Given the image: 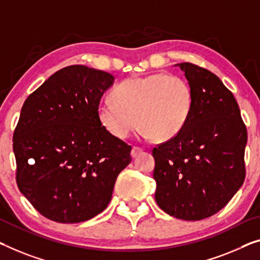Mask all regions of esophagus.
Wrapping results in <instances>:
<instances>
[{
	"instance_id": "obj_1",
	"label": "esophagus",
	"mask_w": 260,
	"mask_h": 260,
	"mask_svg": "<svg viewBox=\"0 0 260 260\" xmlns=\"http://www.w3.org/2000/svg\"><path fill=\"white\" fill-rule=\"evenodd\" d=\"M142 153V149L141 148H139V147H133V148H132V152H131V155H132V157H137V156H139V155H140Z\"/></svg>"
}]
</instances>
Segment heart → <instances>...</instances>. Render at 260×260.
Masks as SVG:
<instances>
[{
	"label": "heart",
	"instance_id": "obj_1",
	"mask_svg": "<svg viewBox=\"0 0 260 260\" xmlns=\"http://www.w3.org/2000/svg\"><path fill=\"white\" fill-rule=\"evenodd\" d=\"M96 106V118L108 134L125 140L137 126L141 138L167 142L187 125L193 94L187 80L167 73L135 76L122 80Z\"/></svg>",
	"mask_w": 260,
	"mask_h": 260
}]
</instances>
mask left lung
Wrapping results in <instances>:
<instances>
[{
    "instance_id": "left-lung-1",
    "label": "left lung",
    "mask_w": 260,
    "mask_h": 260,
    "mask_svg": "<svg viewBox=\"0 0 260 260\" xmlns=\"http://www.w3.org/2000/svg\"><path fill=\"white\" fill-rule=\"evenodd\" d=\"M176 65L191 86L193 107L181 133L153 149L155 201L175 218L201 220L242 187L247 132L234 94L218 77L191 63Z\"/></svg>"
}]
</instances>
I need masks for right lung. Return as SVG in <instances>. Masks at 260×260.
<instances>
[{"instance_id": "obj_1", "label": "right lung", "mask_w": 260, "mask_h": 260, "mask_svg": "<svg viewBox=\"0 0 260 260\" xmlns=\"http://www.w3.org/2000/svg\"><path fill=\"white\" fill-rule=\"evenodd\" d=\"M111 73L71 65L46 79L23 104L14 132L19 191L46 218L79 223L105 210L131 164V146L103 128L96 106Z\"/></svg>"}]
</instances>
